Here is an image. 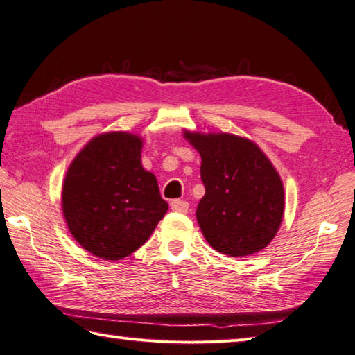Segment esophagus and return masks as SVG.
Segmentation results:
<instances>
[{"label":"esophagus","mask_w":355,"mask_h":355,"mask_svg":"<svg viewBox=\"0 0 355 355\" xmlns=\"http://www.w3.org/2000/svg\"><path fill=\"white\" fill-rule=\"evenodd\" d=\"M171 209L173 210V212L187 214V210H189V202H186L183 200H173L171 202Z\"/></svg>","instance_id":"34e87169"}]
</instances>
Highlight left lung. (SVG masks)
<instances>
[{
  "label": "left lung",
  "mask_w": 355,
  "mask_h": 355,
  "mask_svg": "<svg viewBox=\"0 0 355 355\" xmlns=\"http://www.w3.org/2000/svg\"><path fill=\"white\" fill-rule=\"evenodd\" d=\"M201 155L206 193L197 220L216 252L244 258L267 247L281 227L285 197L273 164L252 140L184 131Z\"/></svg>",
  "instance_id": "8db88e82"
}]
</instances>
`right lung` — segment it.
<instances>
[{"instance_id":"1","label":"right lung","mask_w":355,"mask_h":355,"mask_svg":"<svg viewBox=\"0 0 355 355\" xmlns=\"http://www.w3.org/2000/svg\"><path fill=\"white\" fill-rule=\"evenodd\" d=\"M141 146L139 135L130 132L101 134L67 171L64 218L73 238L97 258L130 256L168 212L155 175L143 169Z\"/></svg>"}]
</instances>
